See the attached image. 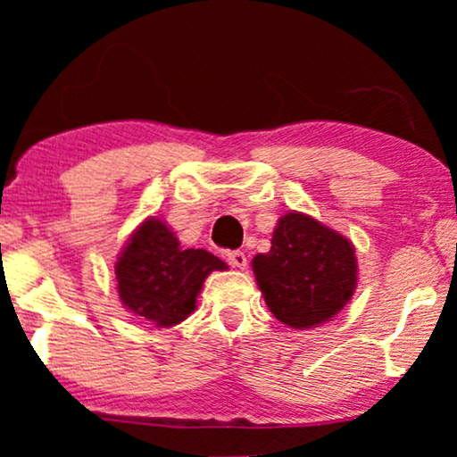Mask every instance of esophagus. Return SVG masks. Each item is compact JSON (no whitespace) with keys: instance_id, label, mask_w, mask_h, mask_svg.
Masks as SVG:
<instances>
[{"instance_id":"esophagus-1","label":"esophagus","mask_w":457,"mask_h":457,"mask_svg":"<svg viewBox=\"0 0 457 457\" xmlns=\"http://www.w3.org/2000/svg\"><path fill=\"white\" fill-rule=\"evenodd\" d=\"M227 260L230 262V266H235V268H245L247 266L245 253L239 252V249H235V252H227Z\"/></svg>"}]
</instances>
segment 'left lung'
<instances>
[{
	"mask_svg": "<svg viewBox=\"0 0 457 457\" xmlns=\"http://www.w3.org/2000/svg\"><path fill=\"white\" fill-rule=\"evenodd\" d=\"M268 308L291 328H312L339 314L358 283L352 241L312 216L289 212L272 247L252 262Z\"/></svg>",
	"mask_w": 457,
	"mask_h": 457,
	"instance_id": "8db88e82",
	"label": "left lung"
}]
</instances>
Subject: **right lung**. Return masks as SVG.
I'll return each mask as SVG.
<instances>
[{"label": "right lung", "mask_w": 457, "mask_h": 457, "mask_svg": "<svg viewBox=\"0 0 457 457\" xmlns=\"http://www.w3.org/2000/svg\"><path fill=\"white\" fill-rule=\"evenodd\" d=\"M227 268L205 249H180L166 222L147 218L116 262L118 295L133 314L155 327H174L195 310L208 274Z\"/></svg>", "instance_id": "right-lung-1"}]
</instances>
